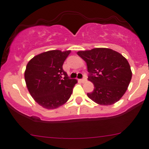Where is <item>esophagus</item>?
<instances>
[{
    "label": "esophagus",
    "instance_id": "1",
    "mask_svg": "<svg viewBox=\"0 0 149 149\" xmlns=\"http://www.w3.org/2000/svg\"><path fill=\"white\" fill-rule=\"evenodd\" d=\"M80 81H81V82H82V83H84V82L86 81V78H83L82 79H81Z\"/></svg>",
    "mask_w": 149,
    "mask_h": 149
}]
</instances>
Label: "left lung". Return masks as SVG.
Returning <instances> with one entry per match:
<instances>
[{
	"mask_svg": "<svg viewBox=\"0 0 149 149\" xmlns=\"http://www.w3.org/2000/svg\"><path fill=\"white\" fill-rule=\"evenodd\" d=\"M86 63L88 80L94 84L87 95L97 104L108 106L117 102L126 92L132 73L127 59L109 48H94L78 52Z\"/></svg>",
	"mask_w": 149,
	"mask_h": 149,
	"instance_id": "1",
	"label": "left lung"
}]
</instances>
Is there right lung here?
Returning a JSON list of instances; mask_svg holds the SVG:
<instances>
[{
  "instance_id": "obj_1",
  "label": "right lung",
  "mask_w": 149,
  "mask_h": 149,
  "mask_svg": "<svg viewBox=\"0 0 149 149\" xmlns=\"http://www.w3.org/2000/svg\"><path fill=\"white\" fill-rule=\"evenodd\" d=\"M70 52L69 50L47 51L33 57L28 63L24 73L26 86L35 102L43 108H58L72 94L77 80L69 78L63 69Z\"/></svg>"
}]
</instances>
